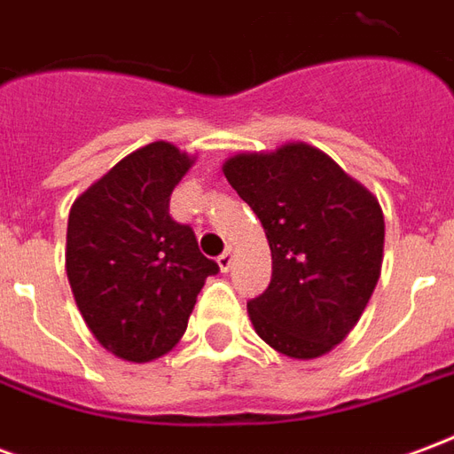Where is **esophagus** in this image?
Segmentation results:
<instances>
[{
	"label": "esophagus",
	"mask_w": 454,
	"mask_h": 454,
	"mask_svg": "<svg viewBox=\"0 0 454 454\" xmlns=\"http://www.w3.org/2000/svg\"><path fill=\"white\" fill-rule=\"evenodd\" d=\"M216 262H218V270H221V272H228V270L233 267V250H231V247H226V253H221Z\"/></svg>",
	"instance_id": "obj_1"
}]
</instances>
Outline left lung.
Masks as SVG:
<instances>
[{
  "label": "left lung",
  "instance_id": "obj_1",
  "mask_svg": "<svg viewBox=\"0 0 454 454\" xmlns=\"http://www.w3.org/2000/svg\"><path fill=\"white\" fill-rule=\"evenodd\" d=\"M228 184L262 223L272 279L247 304L255 333L292 360H316L357 325L380 282V199L324 150L292 140L223 162Z\"/></svg>",
  "mask_w": 454,
  "mask_h": 454
}]
</instances>
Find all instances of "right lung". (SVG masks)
<instances>
[{
    "label": "right lung",
    "instance_id": "right-lung-1",
    "mask_svg": "<svg viewBox=\"0 0 454 454\" xmlns=\"http://www.w3.org/2000/svg\"><path fill=\"white\" fill-rule=\"evenodd\" d=\"M189 155L155 140L119 160L74 199L65 272L84 324L119 360L153 362L187 331L197 294L218 265L189 226L169 216V194Z\"/></svg>",
    "mask_w": 454,
    "mask_h": 454
}]
</instances>
